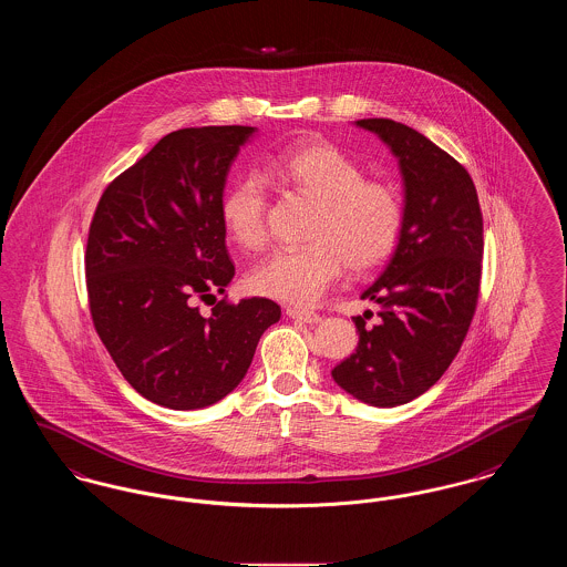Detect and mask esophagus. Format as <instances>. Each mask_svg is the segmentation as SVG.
Wrapping results in <instances>:
<instances>
[{
  "instance_id": "esophagus-1",
  "label": "esophagus",
  "mask_w": 567,
  "mask_h": 567,
  "mask_svg": "<svg viewBox=\"0 0 567 567\" xmlns=\"http://www.w3.org/2000/svg\"><path fill=\"white\" fill-rule=\"evenodd\" d=\"M287 317L289 319H297V321H303V323H319L321 321V315H317L315 310H299V308H287Z\"/></svg>"
}]
</instances>
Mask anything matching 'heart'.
Segmentation results:
<instances>
[{"label":"heart","instance_id":"b5f03b06","mask_svg":"<svg viewBox=\"0 0 567 567\" xmlns=\"http://www.w3.org/2000/svg\"><path fill=\"white\" fill-rule=\"evenodd\" d=\"M271 172L310 195L319 208L308 227L310 243L280 248L248 276L257 296L291 306L317 303L344 266L365 271L384 264L404 236L405 199L389 181H372L361 163L329 142L278 153ZM266 183L244 174L220 202L227 236L244 250H259L266 231Z\"/></svg>","mask_w":567,"mask_h":567}]
</instances>
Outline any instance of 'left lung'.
I'll use <instances>...</instances> for the list:
<instances>
[{
    "label": "left lung",
    "instance_id": "left-lung-1",
    "mask_svg": "<svg viewBox=\"0 0 567 567\" xmlns=\"http://www.w3.org/2000/svg\"><path fill=\"white\" fill-rule=\"evenodd\" d=\"M354 125L398 157L405 227L391 261L361 293L380 306V321L365 327L352 317L359 344L331 377L363 404L395 408L433 386L465 340L481 291L483 213L467 169L430 137L391 118Z\"/></svg>",
    "mask_w": 567,
    "mask_h": 567
}]
</instances>
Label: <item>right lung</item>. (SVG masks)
Segmentation results:
<instances>
[{"label":"right lung","instance_id":"1","mask_svg":"<svg viewBox=\"0 0 567 567\" xmlns=\"http://www.w3.org/2000/svg\"><path fill=\"white\" fill-rule=\"evenodd\" d=\"M255 127H189L162 137L110 183L89 227V308L116 368L135 391L172 410L206 408L246 377L259 338L278 323L266 297L225 293L236 268L220 202Z\"/></svg>","mask_w":567,"mask_h":567}]
</instances>
